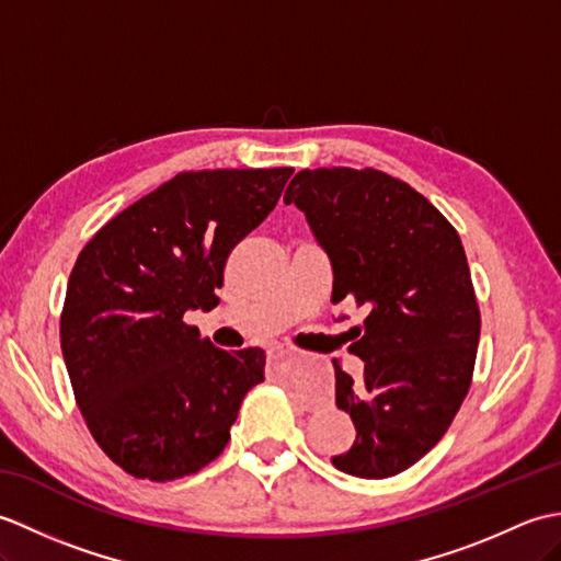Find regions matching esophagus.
Returning <instances> with one entry per match:
<instances>
[{"label":"esophagus","mask_w":561,"mask_h":561,"mask_svg":"<svg viewBox=\"0 0 561 561\" xmlns=\"http://www.w3.org/2000/svg\"><path fill=\"white\" fill-rule=\"evenodd\" d=\"M270 359H272V362H284V359H289V350H284V347H274V350H270Z\"/></svg>","instance_id":"obj_1"}]
</instances>
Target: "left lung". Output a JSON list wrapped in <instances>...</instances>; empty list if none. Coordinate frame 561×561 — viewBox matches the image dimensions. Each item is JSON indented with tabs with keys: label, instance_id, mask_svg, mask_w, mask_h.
<instances>
[{
	"label": "left lung",
	"instance_id": "left-lung-1",
	"mask_svg": "<svg viewBox=\"0 0 561 561\" xmlns=\"http://www.w3.org/2000/svg\"><path fill=\"white\" fill-rule=\"evenodd\" d=\"M284 202L330 257L332 304L366 311L350 344L364 378L332 362L335 402L356 428L332 465L392 478L438 444L472 380L480 308L460 236L416 190L374 169L301 171Z\"/></svg>",
	"mask_w": 561,
	"mask_h": 561
}]
</instances>
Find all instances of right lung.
I'll list each match as a JSON object with an SVG mask.
<instances>
[{
    "label": "right lung",
    "instance_id": "add662e5",
    "mask_svg": "<svg viewBox=\"0 0 561 561\" xmlns=\"http://www.w3.org/2000/svg\"><path fill=\"white\" fill-rule=\"evenodd\" d=\"M294 169L178 173L91 238L69 274L59 340L89 432L139 480L169 482L226 448L265 352H226L185 323L219 304L224 265Z\"/></svg>",
    "mask_w": 561,
    "mask_h": 561
}]
</instances>
